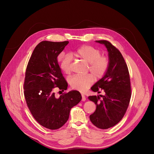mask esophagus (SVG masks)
Listing matches in <instances>:
<instances>
[{
	"label": "esophagus",
	"instance_id": "34e87169",
	"mask_svg": "<svg viewBox=\"0 0 154 154\" xmlns=\"http://www.w3.org/2000/svg\"><path fill=\"white\" fill-rule=\"evenodd\" d=\"M82 101H85L86 100V97L84 94H82Z\"/></svg>",
	"mask_w": 154,
	"mask_h": 154
}]
</instances>
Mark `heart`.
Listing matches in <instances>:
<instances>
[{
    "label": "heart",
    "mask_w": 154,
    "mask_h": 154,
    "mask_svg": "<svg viewBox=\"0 0 154 154\" xmlns=\"http://www.w3.org/2000/svg\"><path fill=\"white\" fill-rule=\"evenodd\" d=\"M71 55L80 58L89 64L90 72L96 78L102 77L106 72L109 66V60L105 56H102L100 51L90 46H83ZM61 69L66 74L71 71L72 57L70 55H63L59 59ZM94 82L91 75H74L69 79V82L74 90L80 92L85 91Z\"/></svg>",
    "instance_id": "heart-1"
}]
</instances>
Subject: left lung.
<instances>
[{
    "mask_svg": "<svg viewBox=\"0 0 154 154\" xmlns=\"http://www.w3.org/2000/svg\"><path fill=\"white\" fill-rule=\"evenodd\" d=\"M96 42L107 49L109 63L103 77L91 88L98 93L103 90L105 94L88 97L96 106L90 119L96 127L107 129L117 124L127 111L131 94L130 80L127 64L119 51L108 41Z\"/></svg>",
    "mask_w": 154,
    "mask_h": 154,
    "instance_id": "1",
    "label": "left lung"
}]
</instances>
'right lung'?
<instances>
[{"mask_svg": "<svg viewBox=\"0 0 154 154\" xmlns=\"http://www.w3.org/2000/svg\"><path fill=\"white\" fill-rule=\"evenodd\" d=\"M68 43L41 41L35 48L26 71L24 93L27 105L35 120L51 130L60 128L66 122L71 109L82 100L76 90L55 96V88L60 91L68 88L57 57Z\"/></svg>", "mask_w": 154, "mask_h": 154, "instance_id": "1", "label": "right lung"}]
</instances>
